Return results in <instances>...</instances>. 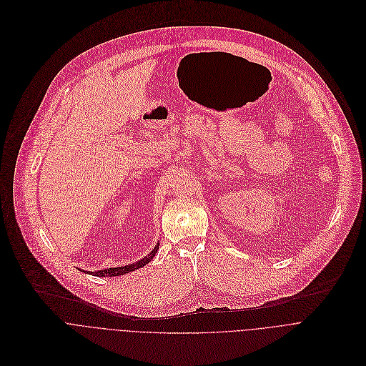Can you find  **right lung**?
I'll use <instances>...</instances> for the list:
<instances>
[{
  "mask_svg": "<svg viewBox=\"0 0 366 366\" xmlns=\"http://www.w3.org/2000/svg\"><path fill=\"white\" fill-rule=\"evenodd\" d=\"M157 249H159V244H157V247H156V248H154V249H153L147 257H144L142 259H139V261H137V262H134V264L125 265V267L107 268V269H98V271H85V272H89L91 275H97V277H114V275H124V274H127V272H131V271H135V269H138V268L144 267L145 264H149V262L154 258V255H156Z\"/></svg>",
  "mask_w": 366,
  "mask_h": 366,
  "instance_id": "add662e5",
  "label": "right lung"
}]
</instances>
